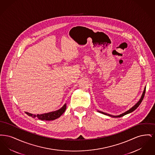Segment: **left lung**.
Returning <instances> with one entry per match:
<instances>
[{"instance_id":"left-lung-1","label":"left lung","mask_w":155,"mask_h":155,"mask_svg":"<svg viewBox=\"0 0 155 155\" xmlns=\"http://www.w3.org/2000/svg\"><path fill=\"white\" fill-rule=\"evenodd\" d=\"M145 91H146V88H145V89H144V91H143V94H142V96H141V97H140V101H139L137 103H136V104L133 106V107H131V108L130 109H129L128 110H127V111L124 112V113H123V114H120V115H118V116H112V115H110V114H107V113H103L102 111H99V113H102L103 114H105V115H107V116H110V117H123V116H125V115L127 114H129V113L133 112V111L135 110L140 106V103L142 102V100H143V97H144V96H145Z\"/></svg>"}]
</instances>
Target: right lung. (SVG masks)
Instances as JSON below:
<instances>
[{"label":"right lung","instance_id":"add662e5","mask_svg":"<svg viewBox=\"0 0 155 155\" xmlns=\"http://www.w3.org/2000/svg\"><path fill=\"white\" fill-rule=\"evenodd\" d=\"M66 109V104H64V106L60 108L58 110L54 111L52 112L47 113H44L42 114H31L28 112H25V113L28 115L29 116H31L33 118H37L41 120H46V121H51V120H54L56 118L60 117L65 111Z\"/></svg>","mask_w":155,"mask_h":155}]
</instances>
